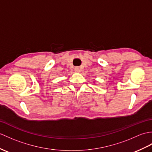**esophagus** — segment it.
Wrapping results in <instances>:
<instances>
[{
    "instance_id": "obj_1",
    "label": "esophagus",
    "mask_w": 152,
    "mask_h": 152,
    "mask_svg": "<svg viewBox=\"0 0 152 152\" xmlns=\"http://www.w3.org/2000/svg\"><path fill=\"white\" fill-rule=\"evenodd\" d=\"M75 70L76 72H80L81 71V69L80 67H79V66H76V67L75 68Z\"/></svg>"
}]
</instances>
